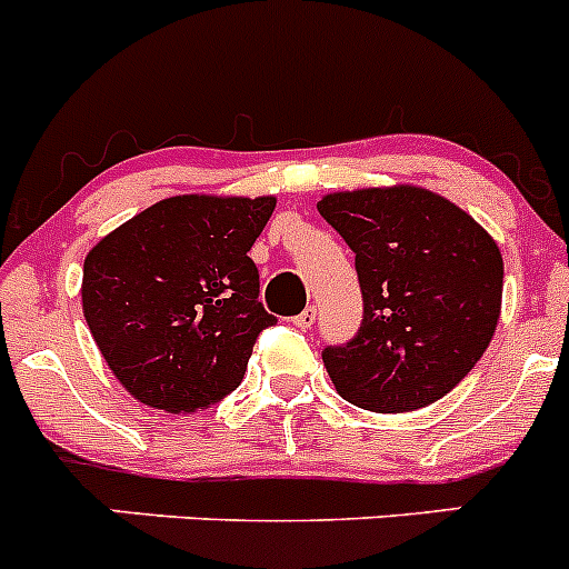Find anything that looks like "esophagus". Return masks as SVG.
I'll return each mask as SVG.
<instances>
[{"instance_id":"34e87169","label":"esophagus","mask_w":569,"mask_h":569,"mask_svg":"<svg viewBox=\"0 0 569 569\" xmlns=\"http://www.w3.org/2000/svg\"><path fill=\"white\" fill-rule=\"evenodd\" d=\"M316 318H318V310L310 305L305 312H299V316L293 318V323H296V327H299V329H310L312 323H316Z\"/></svg>"}]
</instances>
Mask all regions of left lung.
<instances>
[{
	"instance_id": "left-lung-1",
	"label": "left lung",
	"mask_w": 569,
	"mask_h": 569,
	"mask_svg": "<svg viewBox=\"0 0 569 569\" xmlns=\"http://www.w3.org/2000/svg\"><path fill=\"white\" fill-rule=\"evenodd\" d=\"M355 251L362 323L323 366L346 402L377 413L447 397L489 349L502 257L483 226L421 187H371L318 200Z\"/></svg>"
}]
</instances>
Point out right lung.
I'll return each mask as SVG.
<instances>
[{
	"label": "right lung",
	"instance_id": "right-lung-1",
	"mask_svg": "<svg viewBox=\"0 0 569 569\" xmlns=\"http://www.w3.org/2000/svg\"><path fill=\"white\" fill-rule=\"evenodd\" d=\"M273 209L270 194H176L91 248L83 316L131 397L189 413L240 386L259 332L276 323L248 257Z\"/></svg>",
	"mask_w": 569,
	"mask_h": 569
}]
</instances>
